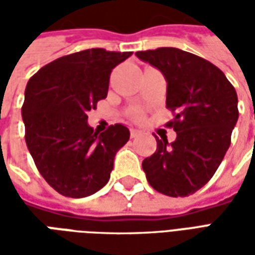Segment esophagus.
<instances>
[{"label":"esophagus","mask_w":255,"mask_h":255,"mask_svg":"<svg viewBox=\"0 0 255 255\" xmlns=\"http://www.w3.org/2000/svg\"><path fill=\"white\" fill-rule=\"evenodd\" d=\"M139 133H140V131H139V129H136V128H131V138L138 136Z\"/></svg>","instance_id":"34e87169"}]
</instances>
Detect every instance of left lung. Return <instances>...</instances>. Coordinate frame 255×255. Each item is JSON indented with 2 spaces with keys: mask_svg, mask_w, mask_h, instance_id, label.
I'll return each mask as SVG.
<instances>
[{
  "mask_svg": "<svg viewBox=\"0 0 255 255\" xmlns=\"http://www.w3.org/2000/svg\"><path fill=\"white\" fill-rule=\"evenodd\" d=\"M166 80L168 123L176 139L157 138V150L142 162L151 187L168 197H187L212 179L231 144L238 95L221 69L176 47L136 52Z\"/></svg>",
  "mask_w": 255,
  "mask_h": 255,
  "instance_id": "obj_1",
  "label": "left lung"
}]
</instances>
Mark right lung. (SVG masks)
<instances>
[{
    "label": "right lung",
    "mask_w": 255,
    "mask_h": 255,
    "mask_svg": "<svg viewBox=\"0 0 255 255\" xmlns=\"http://www.w3.org/2000/svg\"><path fill=\"white\" fill-rule=\"evenodd\" d=\"M131 54L87 49L49 63L27 83L25 143L39 173L61 195L89 197L109 182L129 129L115 124L100 133L89 126L87 112L106 98L112 69Z\"/></svg>",
    "instance_id": "add662e5"
}]
</instances>
